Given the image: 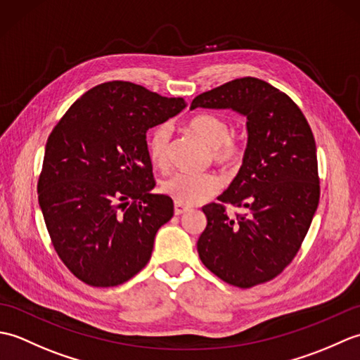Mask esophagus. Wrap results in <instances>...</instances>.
Masks as SVG:
<instances>
[{"label":"esophagus","mask_w":360,"mask_h":360,"mask_svg":"<svg viewBox=\"0 0 360 360\" xmlns=\"http://www.w3.org/2000/svg\"><path fill=\"white\" fill-rule=\"evenodd\" d=\"M188 210H190L188 205H184L181 202H174V215H182V213H186Z\"/></svg>","instance_id":"obj_1"}]
</instances>
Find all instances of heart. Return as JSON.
<instances>
[{
  "mask_svg": "<svg viewBox=\"0 0 360 360\" xmlns=\"http://www.w3.org/2000/svg\"><path fill=\"white\" fill-rule=\"evenodd\" d=\"M188 129L212 148V158L218 164L233 165L241 158V148L231 137V127L227 120L217 114L202 112L188 122ZM172 143V125L162 124L151 133L148 139V153L151 162L158 167L168 164V153ZM223 187L217 173H176L162 182V192L184 205H195L218 193Z\"/></svg>",
  "mask_w": 360,
  "mask_h": 360,
  "instance_id": "b5f03b06",
  "label": "heart"
}]
</instances>
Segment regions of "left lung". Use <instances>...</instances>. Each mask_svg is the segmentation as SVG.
<instances>
[{
	"label": "left lung",
	"mask_w": 360,
	"mask_h": 360,
	"mask_svg": "<svg viewBox=\"0 0 360 360\" xmlns=\"http://www.w3.org/2000/svg\"><path fill=\"white\" fill-rule=\"evenodd\" d=\"M232 110L246 117L243 164L224 204L246 210L229 218L223 204L204 205L198 240L204 266L229 285L269 281L292 262L317 210V148L300 108L267 82L244 77L193 98L190 110Z\"/></svg>",
	"instance_id": "left-lung-1"
}]
</instances>
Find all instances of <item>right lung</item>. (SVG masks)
I'll return each mask as SVG.
<instances>
[{"mask_svg": "<svg viewBox=\"0 0 360 360\" xmlns=\"http://www.w3.org/2000/svg\"><path fill=\"white\" fill-rule=\"evenodd\" d=\"M187 106L129 82L83 94L52 129L38 179V204L58 257L86 285L125 283L148 263L167 195L150 193V128Z\"/></svg>", "mask_w": 360, "mask_h": 360, "instance_id": "right-lung-1", "label": "right lung"}]
</instances>
